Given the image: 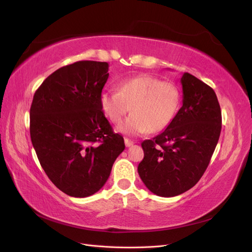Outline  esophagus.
I'll list each match as a JSON object with an SVG mask.
<instances>
[{
    "instance_id": "obj_1",
    "label": "esophagus",
    "mask_w": 252,
    "mask_h": 252,
    "mask_svg": "<svg viewBox=\"0 0 252 252\" xmlns=\"http://www.w3.org/2000/svg\"><path fill=\"white\" fill-rule=\"evenodd\" d=\"M124 142H125L126 147H130V146H132V145L134 144V143H133V141L129 140V139H125V140H124Z\"/></svg>"
}]
</instances>
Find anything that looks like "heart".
<instances>
[{
	"mask_svg": "<svg viewBox=\"0 0 252 252\" xmlns=\"http://www.w3.org/2000/svg\"><path fill=\"white\" fill-rule=\"evenodd\" d=\"M180 102L181 91L174 83L149 74L122 80L118 91H104L100 97L102 111L113 124L121 123L130 109L133 111L117 128L133 136L164 130L177 114Z\"/></svg>",
	"mask_w": 252,
	"mask_h": 252,
	"instance_id": "obj_1",
	"label": "heart"
}]
</instances>
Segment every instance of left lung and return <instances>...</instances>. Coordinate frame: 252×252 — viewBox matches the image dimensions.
<instances>
[{"mask_svg":"<svg viewBox=\"0 0 252 252\" xmlns=\"http://www.w3.org/2000/svg\"><path fill=\"white\" fill-rule=\"evenodd\" d=\"M181 84L182 107L163 132L142 143L144 158L138 167L145 186L164 197L185 192L200 181L222 128L215 90L188 72Z\"/></svg>","mask_w":252,"mask_h":252,"instance_id":"obj_1","label":"left lung"}]
</instances>
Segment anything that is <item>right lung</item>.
I'll return each mask as SVG.
<instances>
[{"label": "right lung", "instance_id": "1", "mask_svg": "<svg viewBox=\"0 0 252 252\" xmlns=\"http://www.w3.org/2000/svg\"><path fill=\"white\" fill-rule=\"evenodd\" d=\"M108 69L95 61L60 68L37 88L30 107V138L42 168L73 197L98 191L125 149L100 105Z\"/></svg>", "mask_w": 252, "mask_h": 252}]
</instances>
